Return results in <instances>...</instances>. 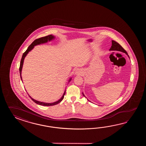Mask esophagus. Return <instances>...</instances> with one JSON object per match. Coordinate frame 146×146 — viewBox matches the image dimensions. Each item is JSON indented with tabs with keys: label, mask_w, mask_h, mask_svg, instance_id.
Listing matches in <instances>:
<instances>
[{
	"label": "esophagus",
	"mask_w": 146,
	"mask_h": 146,
	"mask_svg": "<svg viewBox=\"0 0 146 146\" xmlns=\"http://www.w3.org/2000/svg\"><path fill=\"white\" fill-rule=\"evenodd\" d=\"M74 73H75L76 75H80V74H82V72H81L80 69H77V70H76Z\"/></svg>",
	"instance_id": "obj_1"
}]
</instances>
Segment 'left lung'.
I'll use <instances>...</instances> for the list:
<instances>
[{"instance_id":"1","label":"left lung","mask_w":146,"mask_h":146,"mask_svg":"<svg viewBox=\"0 0 146 146\" xmlns=\"http://www.w3.org/2000/svg\"><path fill=\"white\" fill-rule=\"evenodd\" d=\"M110 51H111V50H117V51H119V52H121L122 53H125V54L127 55V56H128V58L130 59L129 56L128 55L127 52H126L125 50H124V48H123L117 42H115L114 40H112V46H111V47L110 48ZM82 94H83V96H84V97H86V96H84V94L83 92H82ZM88 100L89 101H90L88 99Z\"/></svg>"}]
</instances>
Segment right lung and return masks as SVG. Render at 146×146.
I'll list each match as a JSON object with an SVG mask.
<instances>
[{
  "label": "right lung",
  "instance_id": "obj_1",
  "mask_svg": "<svg viewBox=\"0 0 146 146\" xmlns=\"http://www.w3.org/2000/svg\"><path fill=\"white\" fill-rule=\"evenodd\" d=\"M55 38V36H54L53 35H49L48 36H44V37H40V38H38L36 39L35 40H34L33 42H32V43L31 44V45L28 47V49L25 52V53L23 54L22 55V58L21 60V62H20V68H19V72H20V78L21 79V80L22 81V76H21V73H22V67H23V62H24V60H25V57H26V56L28 55V53H29L31 50L33 49L34 46H36L38 45H40V44H42L44 43H46L48 42H50V41H52L53 40H54ZM72 77L70 78L69 79L68 82V83H69L70 81L72 80ZM66 93V90L64 91V93L63 94L62 96V98L58 100V101H57L56 102H54L53 103H45L43 102H40V101H38L37 100H35L34 99H33L32 98H31V96H30V95L28 94V95L31 98V99L35 103H36L38 105H40V106H55L57 104H58L60 102L62 101L64 98V96L65 94Z\"/></svg>",
  "mask_w": 146,
  "mask_h": 146
}]
</instances>
